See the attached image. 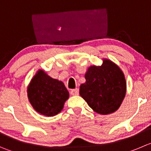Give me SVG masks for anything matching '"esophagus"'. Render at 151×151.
I'll use <instances>...</instances> for the list:
<instances>
[{
  "label": "esophagus",
  "mask_w": 151,
  "mask_h": 151,
  "mask_svg": "<svg viewBox=\"0 0 151 151\" xmlns=\"http://www.w3.org/2000/svg\"><path fill=\"white\" fill-rule=\"evenodd\" d=\"M78 93H79V90H78V88L73 89V90H71V91H70V94H71L72 96H77V95H78Z\"/></svg>",
  "instance_id": "1"
}]
</instances>
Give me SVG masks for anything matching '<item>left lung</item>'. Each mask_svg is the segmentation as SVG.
Instances as JSON below:
<instances>
[{
	"label": "left lung",
	"instance_id": "obj_1",
	"mask_svg": "<svg viewBox=\"0 0 151 151\" xmlns=\"http://www.w3.org/2000/svg\"><path fill=\"white\" fill-rule=\"evenodd\" d=\"M102 64L87 68L86 81L80 86V96L93 111L107 115L119 108L127 91L122 70L114 62L103 58Z\"/></svg>",
	"mask_w": 151,
	"mask_h": 151
}]
</instances>
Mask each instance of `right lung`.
<instances>
[{"instance_id":"right-lung-1","label":"right lung","mask_w":151,"mask_h":151,"mask_svg":"<svg viewBox=\"0 0 151 151\" xmlns=\"http://www.w3.org/2000/svg\"><path fill=\"white\" fill-rule=\"evenodd\" d=\"M27 96L35 111L46 116H54L63 110L70 94L62 81L38 70L27 87Z\"/></svg>"}]
</instances>
